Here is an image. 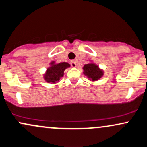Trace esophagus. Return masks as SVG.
Listing matches in <instances>:
<instances>
[{"label":"esophagus","instance_id":"34e87169","mask_svg":"<svg viewBox=\"0 0 147 147\" xmlns=\"http://www.w3.org/2000/svg\"><path fill=\"white\" fill-rule=\"evenodd\" d=\"M70 65H71V66L73 67V68H75V67L77 66V63H76L75 61H72L70 62Z\"/></svg>","mask_w":147,"mask_h":147}]
</instances>
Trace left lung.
I'll use <instances>...</instances> for the list:
<instances>
[{
  "label": "left lung",
  "mask_w": 147,
  "mask_h": 147,
  "mask_svg": "<svg viewBox=\"0 0 147 147\" xmlns=\"http://www.w3.org/2000/svg\"><path fill=\"white\" fill-rule=\"evenodd\" d=\"M84 74L87 76L90 80L97 81L104 75V72L99 68L98 65L93 63L86 64L84 66Z\"/></svg>",
  "instance_id": "1"
}]
</instances>
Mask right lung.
<instances>
[{
    "mask_svg": "<svg viewBox=\"0 0 147 147\" xmlns=\"http://www.w3.org/2000/svg\"><path fill=\"white\" fill-rule=\"evenodd\" d=\"M50 65L44 75V79L48 83L53 84L59 82L61 77L63 76L64 70L70 66V64L66 62L55 63V62L52 61Z\"/></svg>",
    "mask_w": 147,
    "mask_h": 147,
    "instance_id": "add662e5",
    "label": "right lung"
}]
</instances>
